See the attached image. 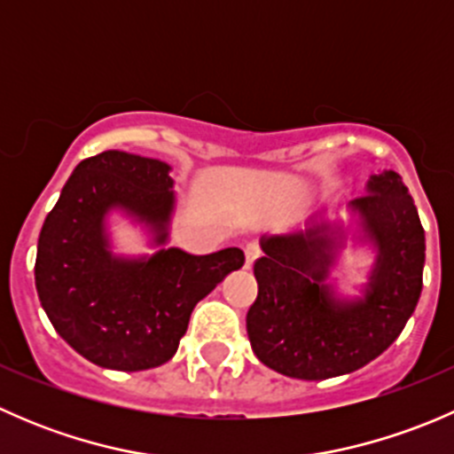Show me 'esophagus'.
Returning <instances> with one entry per match:
<instances>
[{
  "mask_svg": "<svg viewBox=\"0 0 454 454\" xmlns=\"http://www.w3.org/2000/svg\"><path fill=\"white\" fill-rule=\"evenodd\" d=\"M261 256V248L256 241H250L248 246H246V268H253V263L256 259Z\"/></svg>",
  "mask_w": 454,
  "mask_h": 454,
  "instance_id": "obj_1",
  "label": "esophagus"
}]
</instances>
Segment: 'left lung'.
I'll return each mask as SVG.
<instances>
[{
    "mask_svg": "<svg viewBox=\"0 0 454 454\" xmlns=\"http://www.w3.org/2000/svg\"><path fill=\"white\" fill-rule=\"evenodd\" d=\"M375 261L363 296H338L327 283L333 244L325 226L261 237L254 261L259 294L246 316L256 358L277 373L327 380L358 371L393 345L422 294L424 228L395 171L371 176L349 201Z\"/></svg>",
    "mask_w": 454,
    "mask_h": 454,
    "instance_id": "8db88e82",
    "label": "left lung"
}]
</instances>
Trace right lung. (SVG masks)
<instances>
[{"mask_svg": "<svg viewBox=\"0 0 454 454\" xmlns=\"http://www.w3.org/2000/svg\"><path fill=\"white\" fill-rule=\"evenodd\" d=\"M171 167L127 151L79 162L36 244L35 283L59 336L90 363L145 371L176 356L191 312L244 265L239 248L195 256L164 248L176 208ZM122 209L145 223L160 250L145 257L111 253L106 215Z\"/></svg>", "mask_w": 454, "mask_h": 454, "instance_id": "add662e5", "label": "right lung"}]
</instances>
